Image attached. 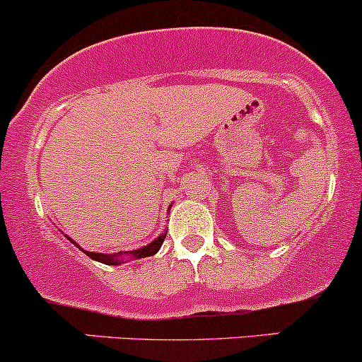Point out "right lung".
<instances>
[{
    "label": "right lung",
    "instance_id": "1",
    "mask_svg": "<svg viewBox=\"0 0 362 362\" xmlns=\"http://www.w3.org/2000/svg\"><path fill=\"white\" fill-rule=\"evenodd\" d=\"M164 239H165V234H162V235H159V238L156 239V241L150 243L148 246L140 247V250H136V251H129V255H132V257H135V258L152 257V255H156L157 251L160 250V246H162V243H164ZM70 241L75 246H78L75 241H73V239H70ZM80 250H82V247H80ZM82 251H83V253H87V257H90L92 259H97V262H100V263H105V265H117V263H119V259H117V255L93 253V251H85V250H82Z\"/></svg>",
    "mask_w": 362,
    "mask_h": 362
}]
</instances>
